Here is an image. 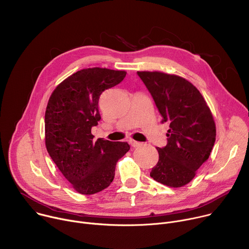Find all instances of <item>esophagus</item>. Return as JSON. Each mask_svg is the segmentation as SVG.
Here are the masks:
<instances>
[{
    "label": "esophagus",
    "instance_id": "obj_1",
    "mask_svg": "<svg viewBox=\"0 0 249 249\" xmlns=\"http://www.w3.org/2000/svg\"><path fill=\"white\" fill-rule=\"evenodd\" d=\"M129 143L133 148H137V147H140L142 145V143H140V142H137V141H134V140H130Z\"/></svg>",
    "mask_w": 249,
    "mask_h": 249
}]
</instances>
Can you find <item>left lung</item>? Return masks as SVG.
<instances>
[{
    "label": "left lung",
    "mask_w": 249,
    "mask_h": 249,
    "mask_svg": "<svg viewBox=\"0 0 249 249\" xmlns=\"http://www.w3.org/2000/svg\"><path fill=\"white\" fill-rule=\"evenodd\" d=\"M153 96L162 123L168 122L167 144L157 148L153 178L169 187L189 183L209 159L216 141V125L200 91L187 80L160 72H137Z\"/></svg>",
    "instance_id": "1"
}]
</instances>
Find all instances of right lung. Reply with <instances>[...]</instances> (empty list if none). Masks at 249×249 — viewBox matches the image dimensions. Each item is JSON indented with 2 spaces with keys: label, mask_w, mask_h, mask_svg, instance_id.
<instances>
[{
  "label": "right lung",
  "mask_w": 249,
  "mask_h": 249,
  "mask_svg": "<svg viewBox=\"0 0 249 249\" xmlns=\"http://www.w3.org/2000/svg\"><path fill=\"white\" fill-rule=\"evenodd\" d=\"M124 71L89 68L63 81L52 92L45 111L48 154L77 192L91 195L113 181L115 166L129 150L125 142L93 141L91 128L100 120V94L120 84Z\"/></svg>",
  "instance_id": "right-lung-1"
}]
</instances>
